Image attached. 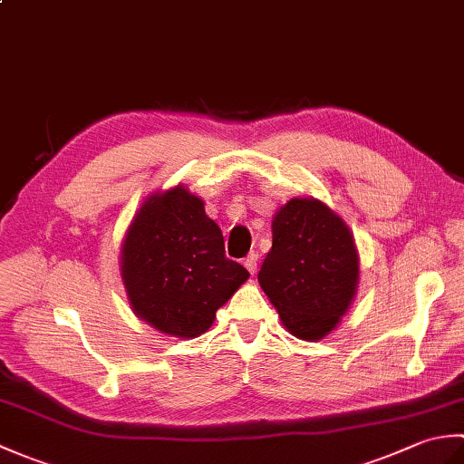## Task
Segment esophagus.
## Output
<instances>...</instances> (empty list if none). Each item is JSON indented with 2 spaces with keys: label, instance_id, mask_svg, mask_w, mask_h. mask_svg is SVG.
I'll use <instances>...</instances> for the list:
<instances>
[{
  "label": "esophagus",
  "instance_id": "obj_1",
  "mask_svg": "<svg viewBox=\"0 0 464 464\" xmlns=\"http://www.w3.org/2000/svg\"><path fill=\"white\" fill-rule=\"evenodd\" d=\"M257 261H259V253L257 251H251L247 257H245L243 265H245V267H247L249 273H255V271H257Z\"/></svg>",
  "mask_w": 464,
  "mask_h": 464
}]
</instances>
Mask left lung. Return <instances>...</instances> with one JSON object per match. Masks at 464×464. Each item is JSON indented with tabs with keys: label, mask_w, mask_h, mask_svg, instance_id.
Here are the masks:
<instances>
[{
	"label": "left lung",
	"mask_w": 464,
	"mask_h": 464,
	"mask_svg": "<svg viewBox=\"0 0 464 464\" xmlns=\"http://www.w3.org/2000/svg\"><path fill=\"white\" fill-rule=\"evenodd\" d=\"M273 247L257 275L281 323L319 341L349 311L359 285V253L341 217L313 197H295L271 223Z\"/></svg>",
	"instance_id": "8db88e82"
}]
</instances>
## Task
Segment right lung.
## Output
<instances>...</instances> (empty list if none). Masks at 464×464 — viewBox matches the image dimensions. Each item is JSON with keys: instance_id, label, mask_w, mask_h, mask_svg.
<instances>
[{"instance_id": "obj_1", "label": "right lung", "mask_w": 464, "mask_h": 464, "mask_svg": "<svg viewBox=\"0 0 464 464\" xmlns=\"http://www.w3.org/2000/svg\"><path fill=\"white\" fill-rule=\"evenodd\" d=\"M121 279L137 317L179 339L199 337L249 279L225 257L223 233L185 185L147 197L121 245Z\"/></svg>"}]
</instances>
